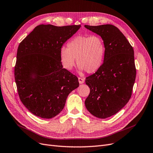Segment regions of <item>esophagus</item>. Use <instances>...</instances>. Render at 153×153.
<instances>
[{
    "label": "esophagus",
    "instance_id": "1",
    "mask_svg": "<svg viewBox=\"0 0 153 153\" xmlns=\"http://www.w3.org/2000/svg\"><path fill=\"white\" fill-rule=\"evenodd\" d=\"M78 81L80 84H82L84 82V79L82 77H78Z\"/></svg>",
    "mask_w": 153,
    "mask_h": 153
}]
</instances>
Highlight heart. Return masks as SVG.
<instances>
[{"label": "heart", "mask_w": 153, "mask_h": 153, "mask_svg": "<svg viewBox=\"0 0 153 153\" xmlns=\"http://www.w3.org/2000/svg\"><path fill=\"white\" fill-rule=\"evenodd\" d=\"M105 52V44L101 36H77L68 42L67 48H61L60 60L63 68L71 71L76 65V59L81 71L93 74L102 66Z\"/></svg>", "instance_id": "heart-1"}]
</instances>
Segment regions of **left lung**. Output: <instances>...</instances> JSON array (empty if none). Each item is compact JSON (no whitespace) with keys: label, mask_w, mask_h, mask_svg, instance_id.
Here are the masks:
<instances>
[{"label":"left lung","mask_w":153,"mask_h":153,"mask_svg":"<svg viewBox=\"0 0 153 153\" xmlns=\"http://www.w3.org/2000/svg\"><path fill=\"white\" fill-rule=\"evenodd\" d=\"M84 27L101 36L106 47L102 66L86 77L90 93L85 106L93 115L106 118L116 114L131 98L136 77L134 49L114 25Z\"/></svg>","instance_id":"1"}]
</instances>
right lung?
<instances>
[{
  "instance_id": "add662e5",
  "label": "right lung",
  "mask_w": 153,
  "mask_h": 153,
  "mask_svg": "<svg viewBox=\"0 0 153 153\" xmlns=\"http://www.w3.org/2000/svg\"><path fill=\"white\" fill-rule=\"evenodd\" d=\"M80 27L40 25L19 43L15 81L21 102L33 115L42 118L57 115L68 95L79 86L77 76L62 66L60 51Z\"/></svg>"
}]
</instances>
